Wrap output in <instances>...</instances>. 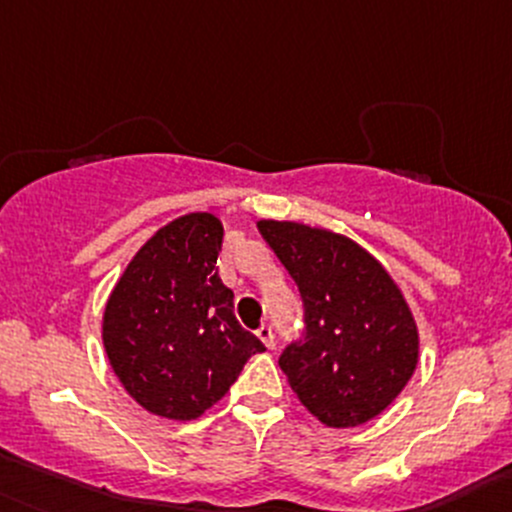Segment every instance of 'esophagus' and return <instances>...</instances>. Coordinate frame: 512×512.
Listing matches in <instances>:
<instances>
[{"label":"esophagus","mask_w":512,"mask_h":512,"mask_svg":"<svg viewBox=\"0 0 512 512\" xmlns=\"http://www.w3.org/2000/svg\"><path fill=\"white\" fill-rule=\"evenodd\" d=\"M257 337H260V342L265 344L267 349H275V334H272L270 324H262V327L257 329Z\"/></svg>","instance_id":"1"}]
</instances>
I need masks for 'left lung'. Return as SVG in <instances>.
<instances>
[{"instance_id":"left-lung-1","label":"left lung","mask_w":512,"mask_h":512,"mask_svg":"<svg viewBox=\"0 0 512 512\" xmlns=\"http://www.w3.org/2000/svg\"><path fill=\"white\" fill-rule=\"evenodd\" d=\"M257 227L304 299V342L280 356L294 396L329 428L376 418L418 364V327L399 282L342 232L272 218Z\"/></svg>"}]
</instances>
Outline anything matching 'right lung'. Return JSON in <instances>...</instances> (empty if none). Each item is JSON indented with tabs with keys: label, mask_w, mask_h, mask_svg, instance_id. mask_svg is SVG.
Here are the masks:
<instances>
[{
	"label": "right lung",
	"mask_w": 512,
	"mask_h": 512,
	"mask_svg": "<svg viewBox=\"0 0 512 512\" xmlns=\"http://www.w3.org/2000/svg\"><path fill=\"white\" fill-rule=\"evenodd\" d=\"M223 223L185 213L153 232L103 307L108 364L138 406L193 421L235 384L252 354L265 352L237 324L232 289L218 275Z\"/></svg>",
	"instance_id": "add662e5"
}]
</instances>
